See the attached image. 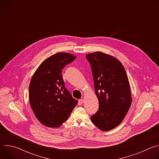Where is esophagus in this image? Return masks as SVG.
<instances>
[{
    "mask_svg": "<svg viewBox=\"0 0 159 159\" xmlns=\"http://www.w3.org/2000/svg\"><path fill=\"white\" fill-rule=\"evenodd\" d=\"M83 102H84V99H79V101H78V105H79V106L82 105V103H83Z\"/></svg>",
    "mask_w": 159,
    "mask_h": 159,
    "instance_id": "34e87169",
    "label": "esophagus"
}]
</instances>
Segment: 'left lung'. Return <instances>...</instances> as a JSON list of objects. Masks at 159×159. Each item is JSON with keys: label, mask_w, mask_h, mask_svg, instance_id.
I'll return each instance as SVG.
<instances>
[{"label": "left lung", "mask_w": 159, "mask_h": 159, "mask_svg": "<svg viewBox=\"0 0 159 159\" xmlns=\"http://www.w3.org/2000/svg\"><path fill=\"white\" fill-rule=\"evenodd\" d=\"M94 79L99 110L90 119L102 131L118 126L131 104L128 79L121 63L111 55L97 52L87 54Z\"/></svg>", "instance_id": "8db88e82"}]
</instances>
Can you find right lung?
<instances>
[{"instance_id": "1", "label": "right lung", "mask_w": 159, "mask_h": 159, "mask_svg": "<svg viewBox=\"0 0 159 159\" xmlns=\"http://www.w3.org/2000/svg\"><path fill=\"white\" fill-rule=\"evenodd\" d=\"M75 56L58 53L45 60L34 72L29 87L31 108L44 126L59 127L69 117L78 101L65 87L61 75L65 65Z\"/></svg>"}]
</instances>
